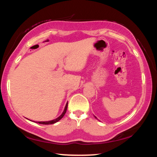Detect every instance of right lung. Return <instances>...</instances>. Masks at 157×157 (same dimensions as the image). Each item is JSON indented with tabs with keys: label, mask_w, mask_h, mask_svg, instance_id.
<instances>
[{
	"label": "right lung",
	"mask_w": 157,
	"mask_h": 157,
	"mask_svg": "<svg viewBox=\"0 0 157 157\" xmlns=\"http://www.w3.org/2000/svg\"><path fill=\"white\" fill-rule=\"evenodd\" d=\"M67 107H68V102L66 103V107H65V109H64V110H63V113H62V115L59 116V117H58L57 118H56V119H54V120H52V121H46V122H38V123H39V124H54V123H57V122H58V121H59V120H61V119H62V118H63V116L65 115V113H66V110H67Z\"/></svg>",
	"instance_id": "obj_1"
}]
</instances>
